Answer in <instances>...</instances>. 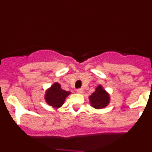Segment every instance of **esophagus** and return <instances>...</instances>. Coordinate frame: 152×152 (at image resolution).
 <instances>
[{"label":"esophagus","instance_id":"1","mask_svg":"<svg viewBox=\"0 0 152 152\" xmlns=\"http://www.w3.org/2000/svg\"><path fill=\"white\" fill-rule=\"evenodd\" d=\"M83 92H84V90L82 88H79V89L77 90V94H83Z\"/></svg>","mask_w":152,"mask_h":152}]
</instances>
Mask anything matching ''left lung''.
<instances>
[{
  "mask_svg": "<svg viewBox=\"0 0 152 152\" xmlns=\"http://www.w3.org/2000/svg\"><path fill=\"white\" fill-rule=\"evenodd\" d=\"M90 103L92 107L95 109H103L110 103V95L103 89L101 85H99L95 91L89 96Z\"/></svg>",
  "mask_w": 152,
  "mask_h": 152,
  "instance_id": "left-lung-1",
  "label": "left lung"
}]
</instances>
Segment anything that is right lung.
Returning <instances> with one entry per match:
<instances>
[{
	"mask_svg": "<svg viewBox=\"0 0 152 152\" xmlns=\"http://www.w3.org/2000/svg\"><path fill=\"white\" fill-rule=\"evenodd\" d=\"M70 94L71 92L61 89V85L58 83H54L45 92V100L51 107L59 108L63 105L67 96Z\"/></svg>",
	"mask_w": 152,
	"mask_h": 152,
	"instance_id": "add662e5",
	"label": "right lung"
}]
</instances>
